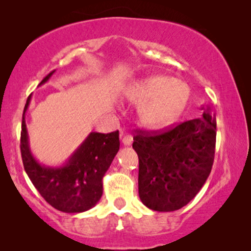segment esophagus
Returning <instances> with one entry per match:
<instances>
[{
    "mask_svg": "<svg viewBox=\"0 0 251 251\" xmlns=\"http://www.w3.org/2000/svg\"><path fill=\"white\" fill-rule=\"evenodd\" d=\"M132 136L129 135V133H123L122 135V143L125 144V145H130V144L132 143Z\"/></svg>",
    "mask_w": 251,
    "mask_h": 251,
    "instance_id": "1",
    "label": "esophagus"
}]
</instances>
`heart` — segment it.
Listing matches in <instances>:
<instances>
[{"label": "heart", "instance_id": "obj_1", "mask_svg": "<svg viewBox=\"0 0 251 251\" xmlns=\"http://www.w3.org/2000/svg\"><path fill=\"white\" fill-rule=\"evenodd\" d=\"M130 98L138 104L149 102L142 113L147 125L163 126L173 122L186 106L190 88L184 82L155 75L139 82L130 92Z\"/></svg>", "mask_w": 251, "mask_h": 251}]
</instances>
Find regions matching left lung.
I'll list each match as a JSON object with an SVG mask.
<instances>
[{
  "mask_svg": "<svg viewBox=\"0 0 251 251\" xmlns=\"http://www.w3.org/2000/svg\"><path fill=\"white\" fill-rule=\"evenodd\" d=\"M203 109V107H202ZM138 154V192L147 208L175 211L186 205L210 175L215 157L216 119L209 107L194 119L133 136Z\"/></svg>",
  "mask_w": 251,
  "mask_h": 251,
  "instance_id": "8db88e82",
  "label": "left lung"
}]
</instances>
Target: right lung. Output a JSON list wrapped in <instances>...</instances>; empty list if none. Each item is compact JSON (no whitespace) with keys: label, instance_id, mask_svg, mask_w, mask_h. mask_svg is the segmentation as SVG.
<instances>
[{"label":"right lung","instance_id":"add662e5","mask_svg":"<svg viewBox=\"0 0 251 251\" xmlns=\"http://www.w3.org/2000/svg\"><path fill=\"white\" fill-rule=\"evenodd\" d=\"M51 73L41 81L49 80ZM30 96L24 108L20 152L26 174L42 198L57 210L75 214L87 211L100 200L102 177L119 152V130L111 133L91 132L63 167L41 166L29 150L25 112Z\"/></svg>","mask_w":251,"mask_h":251}]
</instances>
